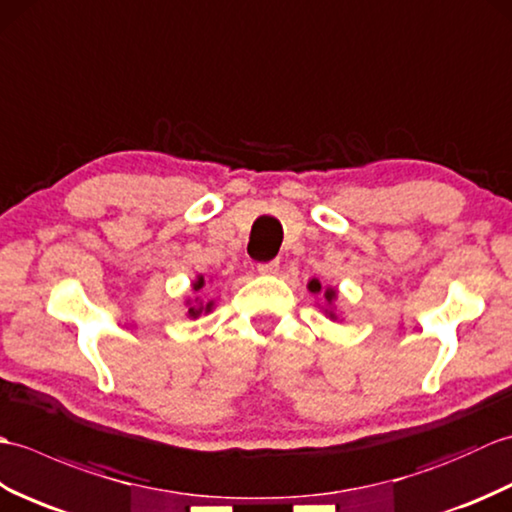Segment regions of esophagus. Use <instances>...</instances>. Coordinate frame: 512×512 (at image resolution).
I'll return each instance as SVG.
<instances>
[{"instance_id": "1", "label": "esophagus", "mask_w": 512, "mask_h": 512, "mask_svg": "<svg viewBox=\"0 0 512 512\" xmlns=\"http://www.w3.org/2000/svg\"><path fill=\"white\" fill-rule=\"evenodd\" d=\"M257 273L259 275H277L279 273V262H277V259H270V262L257 264Z\"/></svg>"}]
</instances>
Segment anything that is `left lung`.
Masks as SVG:
<instances>
[{"mask_svg":"<svg viewBox=\"0 0 512 512\" xmlns=\"http://www.w3.org/2000/svg\"><path fill=\"white\" fill-rule=\"evenodd\" d=\"M308 290L317 297L321 303H317L319 310H323L325 317L330 321H343L339 314H336V299H339V290L334 286H323L317 277H312L308 281Z\"/></svg>","mask_w":512,"mask_h":512,"instance_id":"left-lung-1","label":"left lung"}]
</instances>
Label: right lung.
<instances>
[{
  "instance_id": "obj_1",
  "label": "right lung",
  "mask_w": 512,
  "mask_h": 512,
  "mask_svg": "<svg viewBox=\"0 0 512 512\" xmlns=\"http://www.w3.org/2000/svg\"><path fill=\"white\" fill-rule=\"evenodd\" d=\"M209 284H211V281H209ZM204 286H206V277L195 275V279L191 281V295L184 297V317H187V319H198V317H202V314L213 312L215 301L213 299L204 301L200 297V292H202Z\"/></svg>"
}]
</instances>
